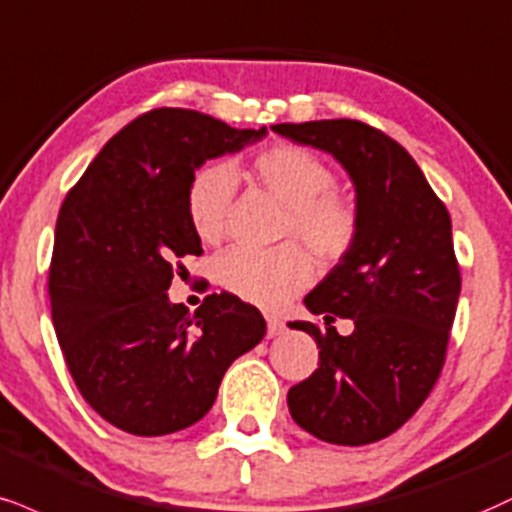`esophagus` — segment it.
<instances>
[{
    "label": "esophagus",
    "mask_w": 512,
    "mask_h": 512,
    "mask_svg": "<svg viewBox=\"0 0 512 512\" xmlns=\"http://www.w3.org/2000/svg\"><path fill=\"white\" fill-rule=\"evenodd\" d=\"M283 334V322L276 315H267V336H281Z\"/></svg>",
    "instance_id": "obj_1"
}]
</instances>
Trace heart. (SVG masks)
<instances>
[{
    "label": "heart",
    "mask_w": 512,
    "mask_h": 512,
    "mask_svg": "<svg viewBox=\"0 0 512 512\" xmlns=\"http://www.w3.org/2000/svg\"><path fill=\"white\" fill-rule=\"evenodd\" d=\"M255 176L286 202L281 238H303L326 262L341 260L357 238V209L334 193L336 176L324 159L300 145H274L252 162ZM236 171L229 164H205L190 176L186 212L190 229L205 243H217L226 231ZM214 279L221 288L255 305H279L315 274L310 250L288 240L272 250L231 248L214 260Z\"/></svg>",
    "instance_id": "obj_1"
}]
</instances>
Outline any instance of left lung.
<instances>
[{"mask_svg":"<svg viewBox=\"0 0 512 512\" xmlns=\"http://www.w3.org/2000/svg\"><path fill=\"white\" fill-rule=\"evenodd\" d=\"M274 133L329 152L355 186L357 238L307 293L324 326L319 367L288 391L293 420L336 446H365L415 415L439 379L460 295L451 217L403 145L353 119L276 123ZM336 316L356 324L335 331Z\"/></svg>","mask_w":512,"mask_h":512,"instance_id":"8db88e82","label":"left lung"}]
</instances>
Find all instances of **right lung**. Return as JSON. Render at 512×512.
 <instances>
[{
    "label": "right lung",
    "instance_id": "obj_1",
    "mask_svg": "<svg viewBox=\"0 0 512 512\" xmlns=\"http://www.w3.org/2000/svg\"><path fill=\"white\" fill-rule=\"evenodd\" d=\"M264 135L152 109L102 147L59 209L54 331L78 391L123 432L164 436L202 420L231 362L267 334L260 310L231 293L195 312L166 295L183 257L202 252L186 212L190 176Z\"/></svg>",
    "mask_w": 512,
    "mask_h": 512
}]
</instances>
